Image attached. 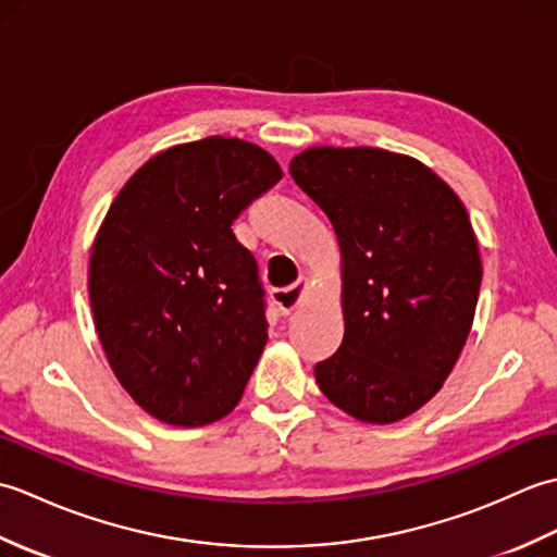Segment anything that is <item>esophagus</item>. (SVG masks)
I'll use <instances>...</instances> for the list:
<instances>
[{
    "label": "esophagus",
    "mask_w": 557,
    "mask_h": 557,
    "mask_svg": "<svg viewBox=\"0 0 557 557\" xmlns=\"http://www.w3.org/2000/svg\"><path fill=\"white\" fill-rule=\"evenodd\" d=\"M304 289H306V280H297L292 287L272 289V304L277 306V311H280L282 315H289V313L301 304Z\"/></svg>",
    "instance_id": "obj_1"
}]
</instances>
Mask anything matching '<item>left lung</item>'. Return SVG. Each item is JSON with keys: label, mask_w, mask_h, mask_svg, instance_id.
<instances>
[{"label": "left lung", "mask_w": 557, "mask_h": 557, "mask_svg": "<svg viewBox=\"0 0 557 557\" xmlns=\"http://www.w3.org/2000/svg\"><path fill=\"white\" fill-rule=\"evenodd\" d=\"M289 172L342 251L345 337L315 381L354 419H405L443 387L474 323L483 272L467 210L419 160L381 148H309Z\"/></svg>", "instance_id": "8db88e82"}]
</instances>
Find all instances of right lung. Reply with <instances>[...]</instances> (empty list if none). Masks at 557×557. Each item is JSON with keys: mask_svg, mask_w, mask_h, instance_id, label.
<instances>
[{"mask_svg": "<svg viewBox=\"0 0 557 557\" xmlns=\"http://www.w3.org/2000/svg\"><path fill=\"white\" fill-rule=\"evenodd\" d=\"M280 180L263 148L210 136L148 160L110 206L90 253L92 318L114 375L164 423L206 425L239 405L268 321L232 224Z\"/></svg>", "mask_w": 557, "mask_h": 557, "instance_id": "add662e5", "label": "right lung"}]
</instances>
